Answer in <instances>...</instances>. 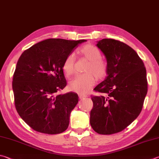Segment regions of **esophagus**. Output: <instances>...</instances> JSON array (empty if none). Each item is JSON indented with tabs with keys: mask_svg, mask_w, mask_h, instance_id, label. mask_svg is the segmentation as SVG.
Returning a JSON list of instances; mask_svg holds the SVG:
<instances>
[{
	"mask_svg": "<svg viewBox=\"0 0 159 159\" xmlns=\"http://www.w3.org/2000/svg\"><path fill=\"white\" fill-rule=\"evenodd\" d=\"M86 95H79V98L80 100H82V99H84L86 98Z\"/></svg>",
	"mask_w": 159,
	"mask_h": 159,
	"instance_id": "esophagus-1",
	"label": "esophagus"
}]
</instances>
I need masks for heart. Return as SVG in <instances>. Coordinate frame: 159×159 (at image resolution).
<instances>
[{"mask_svg":"<svg viewBox=\"0 0 159 159\" xmlns=\"http://www.w3.org/2000/svg\"><path fill=\"white\" fill-rule=\"evenodd\" d=\"M79 53L89 61L86 68L84 75L75 77L68 83V89L71 91L80 94H86L91 91L98 80L105 77L108 70L107 62L102 59L100 50L91 44H86L80 48ZM75 56L73 54L68 55L62 64L65 75L71 76L75 73Z\"/></svg>","mask_w":159,"mask_h":159,"instance_id":"heart-1","label":"heart"}]
</instances>
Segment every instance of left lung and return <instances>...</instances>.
<instances>
[{
  "mask_svg": "<svg viewBox=\"0 0 159 159\" xmlns=\"http://www.w3.org/2000/svg\"><path fill=\"white\" fill-rule=\"evenodd\" d=\"M96 46L105 56L107 76L93 90L90 123L100 134L109 135L125 129L139 116L148 92L146 69L137 52L128 45L103 39Z\"/></svg>",
  "mask_w": 159,
  "mask_h": 159,
  "instance_id": "1",
  "label": "left lung"
}]
</instances>
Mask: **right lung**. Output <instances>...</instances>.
Here are the masks:
<instances>
[{
  "label": "right lung",
  "instance_id": "right-lung-1",
  "mask_svg": "<svg viewBox=\"0 0 159 159\" xmlns=\"http://www.w3.org/2000/svg\"><path fill=\"white\" fill-rule=\"evenodd\" d=\"M85 41L48 39L20 55L13 76L14 103L20 118L34 130L57 134L67 129L79 98L73 92L57 94L66 86L62 64Z\"/></svg>",
  "mask_w": 159,
  "mask_h": 159
}]
</instances>
